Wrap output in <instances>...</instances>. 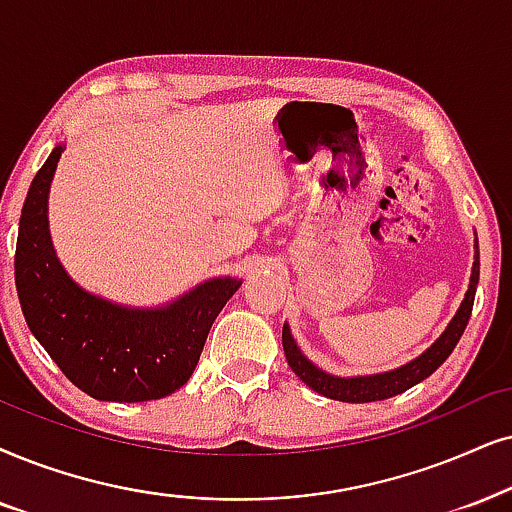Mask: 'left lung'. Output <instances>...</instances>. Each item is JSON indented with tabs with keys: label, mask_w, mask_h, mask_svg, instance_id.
<instances>
[{
	"label": "left lung",
	"mask_w": 512,
	"mask_h": 512,
	"mask_svg": "<svg viewBox=\"0 0 512 512\" xmlns=\"http://www.w3.org/2000/svg\"><path fill=\"white\" fill-rule=\"evenodd\" d=\"M477 281H480V245H477L475 236V262H472V274L465 297L454 314V319L449 321V326L444 328V333L425 349L420 357H416L409 364L392 368V371L383 373H371V375H352V378H342V375L326 373L323 368L312 364L302 354V349L297 347V342L290 333L288 323H283V352H286L288 366L293 368V373L302 380L304 385L312 387L314 392L323 394V397L335 399V401H349V404H366V401H383L397 394L406 392L409 387L418 385L420 380L430 378L439 366L449 359V354L454 352V347L461 340L470 321L472 302H475V290Z\"/></svg>",
	"instance_id": "obj_1"
}]
</instances>
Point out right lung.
Masks as SVG:
<instances>
[{"instance_id":"1","label":"right lung","mask_w":512,"mask_h":512,"mask_svg":"<svg viewBox=\"0 0 512 512\" xmlns=\"http://www.w3.org/2000/svg\"><path fill=\"white\" fill-rule=\"evenodd\" d=\"M63 144L32 179L16 243V290L28 328L66 378L99 401H151L179 390L241 278L219 276L170 304L127 307L77 286L49 234V189Z\"/></svg>"}]
</instances>
